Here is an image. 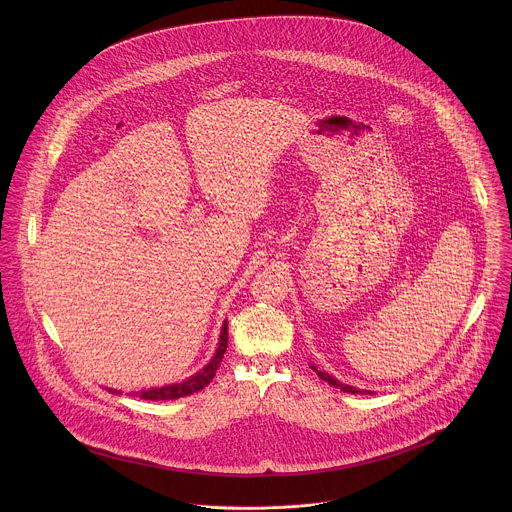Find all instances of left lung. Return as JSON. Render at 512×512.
<instances>
[{"label": "left lung", "instance_id": "left-lung-1", "mask_svg": "<svg viewBox=\"0 0 512 512\" xmlns=\"http://www.w3.org/2000/svg\"><path fill=\"white\" fill-rule=\"evenodd\" d=\"M313 370L317 372V376L319 378H323L325 382H329L331 386H335V388H341L343 392H351V394H363V390H357L355 386H349V384H343V382H339V380H335L331 374H327V372H323V370H317L315 366H313Z\"/></svg>", "mask_w": 512, "mask_h": 512}]
</instances>
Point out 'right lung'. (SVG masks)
Here are the masks:
<instances>
[{"label":"right lung","mask_w":512,"mask_h":512,"mask_svg":"<svg viewBox=\"0 0 512 512\" xmlns=\"http://www.w3.org/2000/svg\"><path fill=\"white\" fill-rule=\"evenodd\" d=\"M226 345H228V325L224 323L222 325V333H220V343L213 361L209 365L205 366L203 370H199L195 376L187 378L185 382H179V384H171V386H161V388H151V390H142L140 398L144 400H175V398H181V396H189L193 392H199L203 390L217 374L220 363H222V357L226 353ZM116 394V390H110Z\"/></svg>","instance_id":"right-lung-1"}]
</instances>
